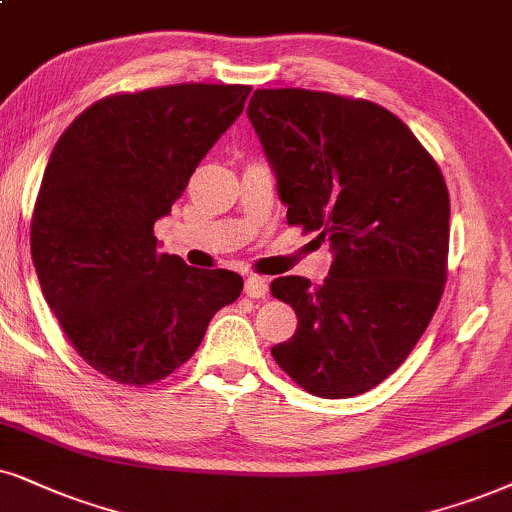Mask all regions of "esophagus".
Listing matches in <instances>:
<instances>
[{
	"instance_id": "obj_1",
	"label": "esophagus",
	"mask_w": 512,
	"mask_h": 512,
	"mask_svg": "<svg viewBox=\"0 0 512 512\" xmlns=\"http://www.w3.org/2000/svg\"><path fill=\"white\" fill-rule=\"evenodd\" d=\"M245 295L248 297H264L267 295V290H269V283H267V278H262V276H248L245 278Z\"/></svg>"
}]
</instances>
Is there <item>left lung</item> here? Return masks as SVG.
<instances>
[{
  "label": "left lung",
  "instance_id": "left-lung-1",
  "mask_svg": "<svg viewBox=\"0 0 512 512\" xmlns=\"http://www.w3.org/2000/svg\"><path fill=\"white\" fill-rule=\"evenodd\" d=\"M248 118L276 172L288 224L316 231L333 250L319 286L302 276L271 281V295L297 314L295 335L271 354L316 397L364 394L404 364L444 293L442 170L373 101L257 89Z\"/></svg>",
  "mask_w": 512,
  "mask_h": 512
}]
</instances>
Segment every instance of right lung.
Listing matches in <instances>:
<instances>
[{
	"instance_id": "right-lung-1",
	"label": "right lung",
	"mask_w": 512,
	"mask_h": 512,
	"mask_svg": "<svg viewBox=\"0 0 512 512\" xmlns=\"http://www.w3.org/2000/svg\"><path fill=\"white\" fill-rule=\"evenodd\" d=\"M248 84H170L92 103L56 141L30 224L44 300L75 352L122 385H151L193 357L243 278L158 252L205 153L234 125Z\"/></svg>"
}]
</instances>
